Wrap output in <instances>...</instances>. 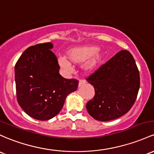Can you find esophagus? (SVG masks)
I'll use <instances>...</instances> for the list:
<instances>
[{
    "mask_svg": "<svg viewBox=\"0 0 154 154\" xmlns=\"http://www.w3.org/2000/svg\"><path fill=\"white\" fill-rule=\"evenodd\" d=\"M85 82H86L85 80H80V82H79V87H80V86H81V85H84V84H85Z\"/></svg>",
    "mask_w": 154,
    "mask_h": 154,
    "instance_id": "obj_1",
    "label": "esophagus"
}]
</instances>
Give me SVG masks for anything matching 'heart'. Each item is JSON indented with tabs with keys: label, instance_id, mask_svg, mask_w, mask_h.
Segmentation results:
<instances>
[{
	"label": "heart",
	"instance_id": "obj_1",
	"mask_svg": "<svg viewBox=\"0 0 154 154\" xmlns=\"http://www.w3.org/2000/svg\"><path fill=\"white\" fill-rule=\"evenodd\" d=\"M66 57H59L58 65L61 69L71 72L72 65L84 64V69L88 72L94 70L102 60V55L99 52V47L96 45H83L69 49Z\"/></svg>",
	"mask_w": 154,
	"mask_h": 154
}]
</instances>
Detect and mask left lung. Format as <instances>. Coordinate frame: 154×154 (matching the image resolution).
Masks as SVG:
<instances>
[{"mask_svg":"<svg viewBox=\"0 0 154 154\" xmlns=\"http://www.w3.org/2000/svg\"><path fill=\"white\" fill-rule=\"evenodd\" d=\"M95 96L86 104L89 115L100 121L121 117L129 112L137 96L140 74L132 55L121 50L87 78Z\"/></svg>","mask_w":154,"mask_h":154,"instance_id":"left-lung-1","label":"left lung"}]
</instances>
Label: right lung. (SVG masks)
Wrapping results in <instances>:
<instances>
[{
    "mask_svg": "<svg viewBox=\"0 0 154 154\" xmlns=\"http://www.w3.org/2000/svg\"><path fill=\"white\" fill-rule=\"evenodd\" d=\"M50 42L29 47L14 68L17 99L28 116L47 121L58 114L67 95L78 87V80L59 74L58 59Z\"/></svg>",
    "mask_w": 154,
    "mask_h": 154,
    "instance_id": "1",
    "label": "right lung"
}]
</instances>
